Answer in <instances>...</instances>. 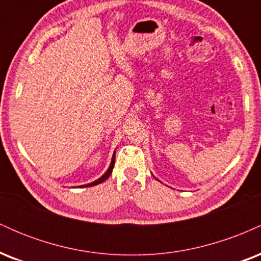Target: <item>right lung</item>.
<instances>
[{
  "instance_id": "1",
  "label": "right lung",
  "mask_w": 261,
  "mask_h": 261,
  "mask_svg": "<svg viewBox=\"0 0 261 261\" xmlns=\"http://www.w3.org/2000/svg\"><path fill=\"white\" fill-rule=\"evenodd\" d=\"M114 164H115V151H114V153H113V157H112V162H110V166H109V168H108V170L106 173H104L103 175L100 176L99 179H97V180H94V181H92V182H89V184H86V185H81L80 188H87V187H93V185H98V184H100V182H103L104 180H107L108 178H109L110 176V174H112V172H113V168H114Z\"/></svg>"
}]
</instances>
